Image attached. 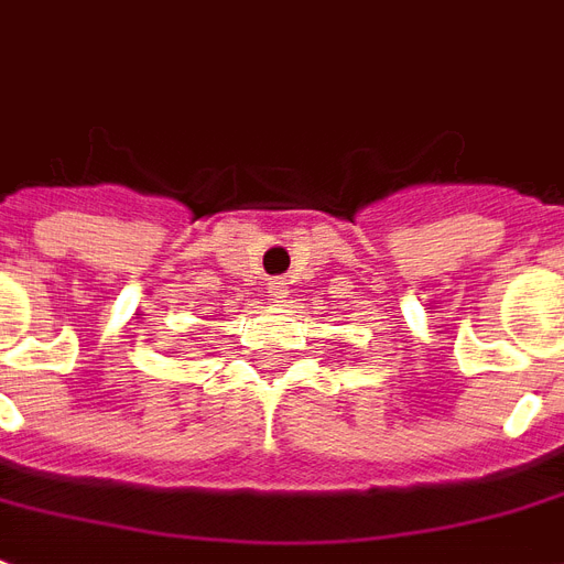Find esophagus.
I'll use <instances>...</instances> for the list:
<instances>
[{
    "mask_svg": "<svg viewBox=\"0 0 564 564\" xmlns=\"http://www.w3.org/2000/svg\"><path fill=\"white\" fill-rule=\"evenodd\" d=\"M269 295H272L274 304H283L286 301V295H290V290H286V281H269Z\"/></svg>",
    "mask_w": 564,
    "mask_h": 564,
    "instance_id": "esophagus-1",
    "label": "esophagus"
}]
</instances>
